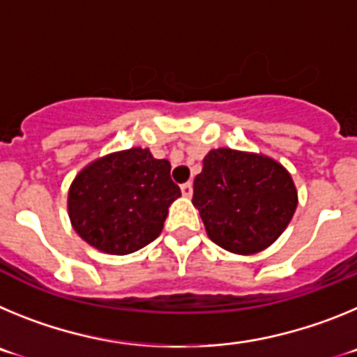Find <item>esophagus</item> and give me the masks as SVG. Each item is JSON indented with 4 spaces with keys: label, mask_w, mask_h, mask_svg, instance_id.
<instances>
[{
    "label": "esophagus",
    "mask_w": 357,
    "mask_h": 357,
    "mask_svg": "<svg viewBox=\"0 0 357 357\" xmlns=\"http://www.w3.org/2000/svg\"><path fill=\"white\" fill-rule=\"evenodd\" d=\"M181 191L185 198H189L193 195V184H191V182H185V184L181 185Z\"/></svg>",
    "instance_id": "obj_1"
}]
</instances>
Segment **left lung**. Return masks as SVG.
Returning <instances> with one entry per match:
<instances>
[{
  "label": "left lung",
  "instance_id": "8db88e82",
  "mask_svg": "<svg viewBox=\"0 0 357 357\" xmlns=\"http://www.w3.org/2000/svg\"><path fill=\"white\" fill-rule=\"evenodd\" d=\"M298 204L288 169L254 151L216 148L195 178L193 206L207 236L238 255L263 252L291 222Z\"/></svg>",
  "mask_w": 357,
  "mask_h": 357
}]
</instances>
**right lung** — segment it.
I'll return each instance as SVG.
<instances>
[{"mask_svg":"<svg viewBox=\"0 0 357 357\" xmlns=\"http://www.w3.org/2000/svg\"><path fill=\"white\" fill-rule=\"evenodd\" d=\"M172 164L134 146L98 157L80 169L68 191L71 227L87 245L110 255L146 247L181 197Z\"/></svg>","mask_w":357,"mask_h":357,"instance_id":"add662e5","label":"right lung"}]
</instances>
